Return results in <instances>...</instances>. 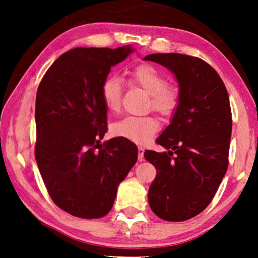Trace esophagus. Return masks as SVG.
Segmentation results:
<instances>
[{"mask_svg":"<svg viewBox=\"0 0 258 258\" xmlns=\"http://www.w3.org/2000/svg\"><path fill=\"white\" fill-rule=\"evenodd\" d=\"M138 152H139V160L143 161V159H145V156H143V155H145V148L139 147Z\"/></svg>","mask_w":258,"mask_h":258,"instance_id":"obj_1","label":"esophagus"}]
</instances>
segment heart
Listing matches in <instances>:
<instances>
[{
  "label": "heart",
  "instance_id": "heart-1",
  "mask_svg": "<svg viewBox=\"0 0 258 258\" xmlns=\"http://www.w3.org/2000/svg\"><path fill=\"white\" fill-rule=\"evenodd\" d=\"M135 85L150 94L149 107L161 116H169L180 102V93L174 85L167 84V78L156 67L148 63L139 64L128 72ZM102 102L108 111L118 112L121 107V83L118 77L109 76L100 87ZM159 124L152 116H127L111 126L115 137L123 138L138 145H145L158 132Z\"/></svg>",
  "mask_w": 258,
  "mask_h": 258
}]
</instances>
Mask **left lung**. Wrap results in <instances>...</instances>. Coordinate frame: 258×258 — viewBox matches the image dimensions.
<instances>
[{
  "label": "left lung",
  "mask_w": 258,
  "mask_h": 258,
  "mask_svg": "<svg viewBox=\"0 0 258 258\" xmlns=\"http://www.w3.org/2000/svg\"><path fill=\"white\" fill-rule=\"evenodd\" d=\"M145 60L172 71L180 86L171 124L156 140L168 151L145 152L157 169L148 200L163 220L186 221L208 206L228 169L232 132L229 94L215 69L197 56L154 53Z\"/></svg>",
  "instance_id": "1"
}]
</instances>
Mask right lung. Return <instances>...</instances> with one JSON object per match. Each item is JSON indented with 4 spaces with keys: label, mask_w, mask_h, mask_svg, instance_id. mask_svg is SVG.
<instances>
[{
    "label": "right lung",
    "mask_w": 258,
    "mask_h": 258,
    "mask_svg": "<svg viewBox=\"0 0 258 258\" xmlns=\"http://www.w3.org/2000/svg\"><path fill=\"white\" fill-rule=\"evenodd\" d=\"M132 51L128 45L72 49L38 85L35 159L51 199L73 216L108 214L117 186L138 160V148L128 140L100 143L108 130L100 87Z\"/></svg>",
    "instance_id": "1"
}]
</instances>
